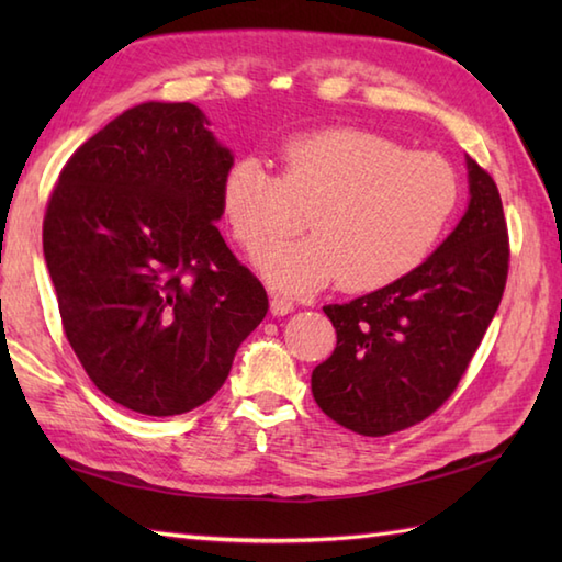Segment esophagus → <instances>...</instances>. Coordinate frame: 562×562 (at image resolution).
Segmentation results:
<instances>
[{
	"instance_id": "obj_1",
	"label": "esophagus",
	"mask_w": 562,
	"mask_h": 562,
	"mask_svg": "<svg viewBox=\"0 0 562 562\" xmlns=\"http://www.w3.org/2000/svg\"><path fill=\"white\" fill-rule=\"evenodd\" d=\"M270 312H272V316H288L294 312V302H290L288 296L274 294L270 300Z\"/></svg>"
}]
</instances>
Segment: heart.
Returning a JSON list of instances; mask_svg holds the SVG:
<instances>
[{
    "label": "heart",
    "instance_id": "heart-1",
    "mask_svg": "<svg viewBox=\"0 0 562 562\" xmlns=\"http://www.w3.org/2000/svg\"><path fill=\"white\" fill-rule=\"evenodd\" d=\"M461 183L435 151L360 127H328L280 147V176L256 157L224 176L222 212L248 254L304 229L314 234L258 256L262 274L304 294L338 280L372 292L420 268L459 207Z\"/></svg>",
    "mask_w": 562,
    "mask_h": 562
}]
</instances>
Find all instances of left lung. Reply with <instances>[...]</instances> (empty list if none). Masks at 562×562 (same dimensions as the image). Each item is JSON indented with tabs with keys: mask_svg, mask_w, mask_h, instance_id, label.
<instances>
[{
	"mask_svg": "<svg viewBox=\"0 0 562 562\" xmlns=\"http://www.w3.org/2000/svg\"><path fill=\"white\" fill-rule=\"evenodd\" d=\"M469 164V210L398 282L324 306L336 350L312 374L330 420L364 437L423 423L457 391L503 300L509 236L493 176Z\"/></svg>",
	"mask_w": 562,
	"mask_h": 562,
	"instance_id": "left-lung-1",
	"label": "left lung"
}]
</instances>
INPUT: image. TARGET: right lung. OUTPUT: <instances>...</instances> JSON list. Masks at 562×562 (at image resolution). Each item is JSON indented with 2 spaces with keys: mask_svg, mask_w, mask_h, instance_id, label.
I'll use <instances>...</instances> for the list:
<instances>
[{
  "mask_svg": "<svg viewBox=\"0 0 562 562\" xmlns=\"http://www.w3.org/2000/svg\"><path fill=\"white\" fill-rule=\"evenodd\" d=\"M232 151L193 103H142L59 171L43 254L71 350L101 393L181 415L229 376L268 314L266 288L224 244Z\"/></svg>",
  "mask_w": 562,
  "mask_h": 562,
  "instance_id": "right-lung-1",
  "label": "right lung"
}]
</instances>
